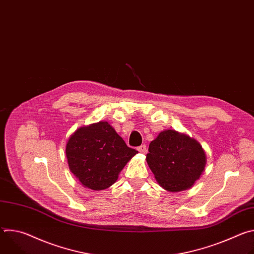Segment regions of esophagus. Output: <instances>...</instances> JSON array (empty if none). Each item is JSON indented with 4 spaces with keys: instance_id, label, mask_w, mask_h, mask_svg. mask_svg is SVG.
<instances>
[{
    "instance_id": "obj_1",
    "label": "esophagus",
    "mask_w": 254,
    "mask_h": 254,
    "mask_svg": "<svg viewBox=\"0 0 254 254\" xmlns=\"http://www.w3.org/2000/svg\"><path fill=\"white\" fill-rule=\"evenodd\" d=\"M137 151L140 153V154H144L147 152V148H146V144H141V146H139L137 148Z\"/></svg>"
}]
</instances>
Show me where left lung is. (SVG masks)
I'll use <instances>...</instances> for the list:
<instances>
[{
  "label": "left lung",
  "mask_w": 254,
  "mask_h": 254,
  "mask_svg": "<svg viewBox=\"0 0 254 254\" xmlns=\"http://www.w3.org/2000/svg\"><path fill=\"white\" fill-rule=\"evenodd\" d=\"M146 160L159 185L169 192L191 188L207 163L200 142L174 129L161 131L151 141Z\"/></svg>",
  "instance_id": "obj_1"
}]
</instances>
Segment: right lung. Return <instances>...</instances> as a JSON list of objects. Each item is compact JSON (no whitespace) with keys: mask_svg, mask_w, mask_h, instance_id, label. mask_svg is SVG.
Here are the masks:
<instances>
[{"mask_svg":"<svg viewBox=\"0 0 254 254\" xmlns=\"http://www.w3.org/2000/svg\"><path fill=\"white\" fill-rule=\"evenodd\" d=\"M65 153L69 170L81 185L94 191L110 188L138 152L128 148L107 122L81 127L72 133Z\"/></svg>","mask_w":254,"mask_h":254,"instance_id":"1","label":"right lung"}]
</instances>
